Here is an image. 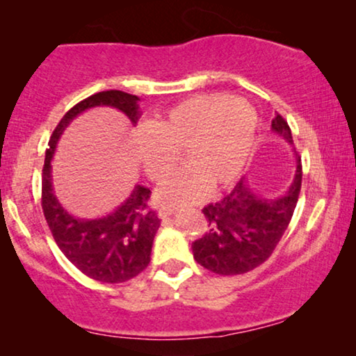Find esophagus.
I'll use <instances>...</instances> for the list:
<instances>
[{"mask_svg":"<svg viewBox=\"0 0 356 356\" xmlns=\"http://www.w3.org/2000/svg\"><path fill=\"white\" fill-rule=\"evenodd\" d=\"M174 213H175L174 208L164 207V208H161V210H159V218H161V220H168V218L172 216Z\"/></svg>","mask_w":356,"mask_h":356,"instance_id":"1","label":"esophagus"}]
</instances>
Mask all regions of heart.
<instances>
[{
    "label": "heart",
    "instance_id": "b5f03b06",
    "mask_svg": "<svg viewBox=\"0 0 356 356\" xmlns=\"http://www.w3.org/2000/svg\"><path fill=\"white\" fill-rule=\"evenodd\" d=\"M257 113L249 101L197 94L175 104L136 136V156L153 182H163L182 153L187 168L156 192L161 205H187L238 177L254 141Z\"/></svg>",
    "mask_w": 356,
    "mask_h": 356
}]
</instances>
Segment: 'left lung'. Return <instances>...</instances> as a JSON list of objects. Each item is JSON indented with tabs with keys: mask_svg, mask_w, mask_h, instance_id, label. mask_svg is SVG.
I'll list each match as a JSON object with an SVG mask.
<instances>
[{
	"mask_svg": "<svg viewBox=\"0 0 356 356\" xmlns=\"http://www.w3.org/2000/svg\"><path fill=\"white\" fill-rule=\"evenodd\" d=\"M272 130L293 143L285 118L277 113ZM302 165L296 158L291 187L277 200H264L250 191L244 179L222 200L203 208L210 231L192 243L193 259L218 275H241L264 264L280 243L290 225L301 191Z\"/></svg>",
	"mask_w": 356,
	"mask_h": 356,
	"instance_id": "1",
	"label": "left lung"
}]
</instances>
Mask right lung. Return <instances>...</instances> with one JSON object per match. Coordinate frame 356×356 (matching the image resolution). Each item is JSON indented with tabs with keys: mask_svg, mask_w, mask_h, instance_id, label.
<instances>
[{
	"mask_svg": "<svg viewBox=\"0 0 356 356\" xmlns=\"http://www.w3.org/2000/svg\"><path fill=\"white\" fill-rule=\"evenodd\" d=\"M140 99L123 91H102L78 102L61 118L50 136L42 169V210L56 245L65 257L92 280L122 283L148 267L151 248L161 220L148 205L151 191L136 186L131 195L112 211L96 220H81L70 215L56 200L51 186V158L55 146L68 123L91 107H115L136 123Z\"/></svg>",
	"mask_w": 356,
	"mask_h": 356,
	"instance_id": "1",
	"label": "right lung"
}]
</instances>
